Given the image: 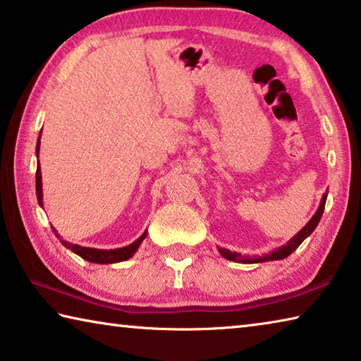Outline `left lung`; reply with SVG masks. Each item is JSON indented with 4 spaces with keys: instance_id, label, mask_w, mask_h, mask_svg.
Segmentation results:
<instances>
[{
    "instance_id": "obj_1",
    "label": "left lung",
    "mask_w": 361,
    "mask_h": 361,
    "mask_svg": "<svg viewBox=\"0 0 361 361\" xmlns=\"http://www.w3.org/2000/svg\"><path fill=\"white\" fill-rule=\"evenodd\" d=\"M326 192L323 194L322 197V202H320V207L319 210H317L315 215L312 216V219L304 226V228L298 232V234L293 237V239L286 243V245L280 247L279 250H276V252H272L269 256H264V258H255V259H248V258H243L242 255L239 253H234L231 252V250H226V248H219V253L223 255V258L229 259V261H235V262H259V261H266V259H283L286 258V256H290L295 250L301 245V243L304 242L305 237H309L310 234H312L314 229L317 228V224H319L320 218L323 215V210H325V202H326Z\"/></svg>"
}]
</instances>
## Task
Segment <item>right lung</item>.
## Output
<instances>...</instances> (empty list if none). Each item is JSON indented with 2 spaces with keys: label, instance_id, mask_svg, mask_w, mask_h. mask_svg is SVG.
<instances>
[{
  "label": "right lung",
  "instance_id": "1",
  "mask_svg": "<svg viewBox=\"0 0 361 361\" xmlns=\"http://www.w3.org/2000/svg\"><path fill=\"white\" fill-rule=\"evenodd\" d=\"M41 137V135H39ZM36 154L39 156V138H38V145H36ZM36 197H38V202L39 205H42V185H41V167H39V162H38V169H36ZM52 231L56 232V235L59 237L57 231L52 228ZM146 237V232L145 234L137 239L133 243H130L129 247H124V248H116V250H97V248H87V247H81V245H76V243H70L66 240L60 239V242L63 243L66 248H70L71 252H75L76 255L81 256V258L87 259L90 262H100V264H109V262H119V261H126L129 259L130 256L137 252L140 243L143 242V239Z\"/></svg>",
  "mask_w": 361,
  "mask_h": 361
}]
</instances>
